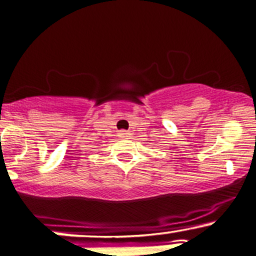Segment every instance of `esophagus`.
<instances>
[{
  "label": "esophagus",
  "mask_w": 256,
  "mask_h": 256,
  "mask_svg": "<svg viewBox=\"0 0 256 256\" xmlns=\"http://www.w3.org/2000/svg\"><path fill=\"white\" fill-rule=\"evenodd\" d=\"M120 137H122V138H126V137H130V132H128V131H124V130H122V131H120Z\"/></svg>",
  "instance_id": "1"
}]
</instances>
